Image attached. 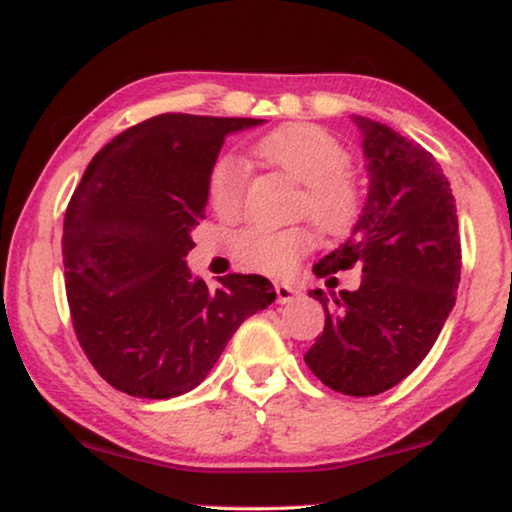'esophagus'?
<instances>
[{"mask_svg": "<svg viewBox=\"0 0 512 512\" xmlns=\"http://www.w3.org/2000/svg\"><path fill=\"white\" fill-rule=\"evenodd\" d=\"M275 291H277V303H291V300L298 296L296 286L284 284V282H275Z\"/></svg>", "mask_w": 512, "mask_h": 512, "instance_id": "34e87169", "label": "esophagus"}]
</instances>
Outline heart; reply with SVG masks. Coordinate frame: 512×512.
Instances as JSON below:
<instances>
[{
  "label": "heart",
  "mask_w": 512,
  "mask_h": 512,
  "mask_svg": "<svg viewBox=\"0 0 512 512\" xmlns=\"http://www.w3.org/2000/svg\"><path fill=\"white\" fill-rule=\"evenodd\" d=\"M256 153L291 179L305 184L300 212L326 233H345L359 214V188L349 177L352 156L331 132L314 123H289L258 139ZM247 172L240 158L221 156L209 172V202L219 216L240 214ZM312 247L310 230L251 226L233 240V254L244 268L279 275Z\"/></svg>",
  "instance_id": "heart-1"
}]
</instances>
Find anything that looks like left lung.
Listing matches in <instances>:
<instances>
[{
    "label": "left lung",
    "instance_id": "8db88e82",
    "mask_svg": "<svg viewBox=\"0 0 512 512\" xmlns=\"http://www.w3.org/2000/svg\"><path fill=\"white\" fill-rule=\"evenodd\" d=\"M368 160V200L352 237L314 265V275L359 265L356 291L326 298L324 333L305 363L326 387L377 396L431 352L457 300L461 244L450 181L429 151L389 125L354 116ZM328 282L338 284L331 277Z\"/></svg>",
    "mask_w": 512,
    "mask_h": 512
}]
</instances>
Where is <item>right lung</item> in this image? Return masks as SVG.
I'll return each mask as SVG.
<instances>
[{
	"label": "right lung",
	"instance_id": "obj_1",
	"mask_svg": "<svg viewBox=\"0 0 512 512\" xmlns=\"http://www.w3.org/2000/svg\"><path fill=\"white\" fill-rule=\"evenodd\" d=\"M261 118L160 114L95 153L62 230L79 345L111 387L172 398L198 387L240 324L277 298L261 275L193 279L209 172L230 132Z\"/></svg>",
	"mask_w": 512,
	"mask_h": 512
}]
</instances>
